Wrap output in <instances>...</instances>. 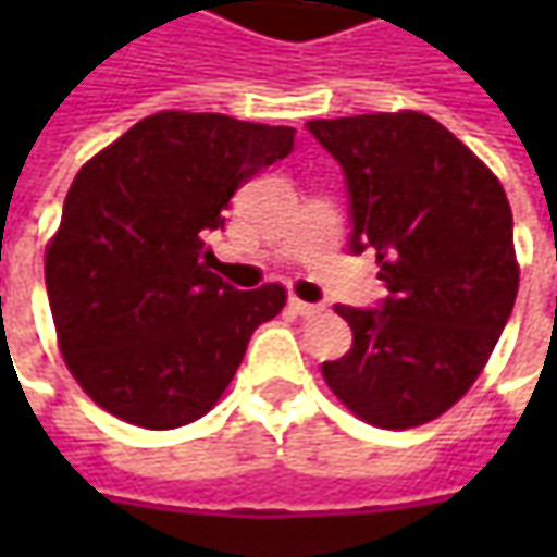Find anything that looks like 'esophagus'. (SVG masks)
Segmentation results:
<instances>
[{
  "mask_svg": "<svg viewBox=\"0 0 557 557\" xmlns=\"http://www.w3.org/2000/svg\"><path fill=\"white\" fill-rule=\"evenodd\" d=\"M290 310L297 312V315H304V319H315L322 307L319 304H304V300H297V297H290Z\"/></svg>",
  "mask_w": 557,
  "mask_h": 557,
  "instance_id": "1",
  "label": "esophagus"
}]
</instances>
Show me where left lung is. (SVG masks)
<instances>
[{
  "label": "left lung",
  "mask_w": 557,
  "mask_h": 557,
  "mask_svg": "<svg viewBox=\"0 0 557 557\" xmlns=\"http://www.w3.org/2000/svg\"><path fill=\"white\" fill-rule=\"evenodd\" d=\"M341 163L350 253L372 247L387 297L334 312L350 354L322 362L325 384L387 431L443 416L493 354L518 297L515 223L499 180L443 123L418 111L310 120Z\"/></svg>",
  "instance_id": "obj_1"
}]
</instances>
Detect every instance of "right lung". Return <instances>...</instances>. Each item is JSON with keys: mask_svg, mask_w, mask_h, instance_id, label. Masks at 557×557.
I'll list each match as a JSON object with an SVG mask.
<instances>
[{"mask_svg": "<svg viewBox=\"0 0 557 557\" xmlns=\"http://www.w3.org/2000/svg\"><path fill=\"white\" fill-rule=\"evenodd\" d=\"M290 151V126L161 111L76 173L46 290L64 362L104 412L170 431L223 396L285 288H232L210 272L203 238L225 225L232 195Z\"/></svg>", "mask_w": 557, "mask_h": 557, "instance_id": "obj_1", "label": "right lung"}]
</instances>
